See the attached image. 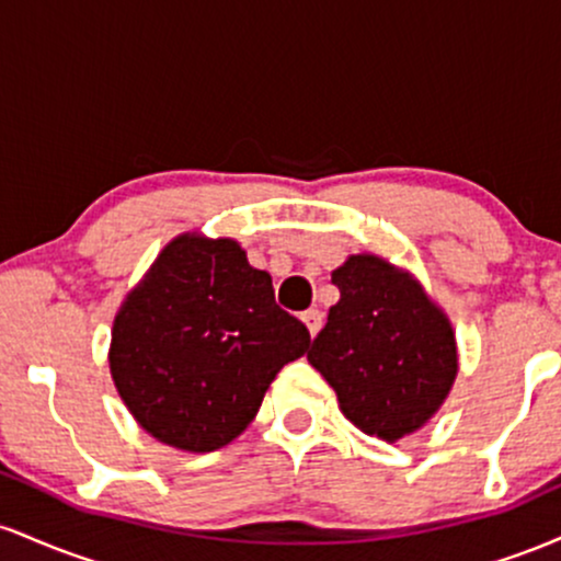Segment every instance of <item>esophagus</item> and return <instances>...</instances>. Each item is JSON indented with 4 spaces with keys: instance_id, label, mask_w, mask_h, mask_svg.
Listing matches in <instances>:
<instances>
[{
    "instance_id": "34e87169",
    "label": "esophagus",
    "mask_w": 561,
    "mask_h": 561,
    "mask_svg": "<svg viewBox=\"0 0 561 561\" xmlns=\"http://www.w3.org/2000/svg\"><path fill=\"white\" fill-rule=\"evenodd\" d=\"M300 319L306 321V327H308V332H311V337H317L319 330H321V319H324V317H321L319 308H308V311L302 313Z\"/></svg>"
}]
</instances>
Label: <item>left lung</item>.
<instances>
[{"mask_svg": "<svg viewBox=\"0 0 561 561\" xmlns=\"http://www.w3.org/2000/svg\"><path fill=\"white\" fill-rule=\"evenodd\" d=\"M332 282L340 300L308 362L362 433L401 440L433 420L454 388V327L414 276L379 255H351Z\"/></svg>", "mask_w": 561, "mask_h": 561, "instance_id": "1", "label": "left lung"}]
</instances>
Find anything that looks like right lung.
<instances>
[{"instance_id":"1","label":"right lung","mask_w":561,"mask_h":561,"mask_svg":"<svg viewBox=\"0 0 561 561\" xmlns=\"http://www.w3.org/2000/svg\"><path fill=\"white\" fill-rule=\"evenodd\" d=\"M311 345L272 276L234 240L179 234L113 321L111 375L141 430L208 454L248 427L279 369Z\"/></svg>"}]
</instances>
